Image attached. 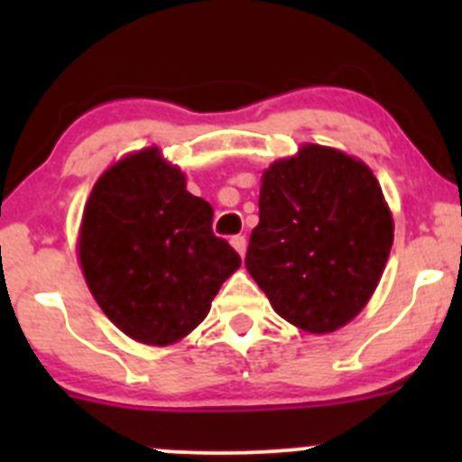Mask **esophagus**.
I'll return each instance as SVG.
<instances>
[{"label":"esophagus","instance_id":"esophagus-1","mask_svg":"<svg viewBox=\"0 0 462 462\" xmlns=\"http://www.w3.org/2000/svg\"><path fill=\"white\" fill-rule=\"evenodd\" d=\"M230 244H232V248H235L236 253H239L241 257H244L245 250H248V241H245V236L244 235H235L230 239Z\"/></svg>","mask_w":462,"mask_h":462}]
</instances>
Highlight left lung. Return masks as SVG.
I'll list each match as a JSON object with an SVG mask.
<instances>
[{"label": "left lung", "mask_w": 462, "mask_h": 462, "mask_svg": "<svg viewBox=\"0 0 462 462\" xmlns=\"http://www.w3.org/2000/svg\"><path fill=\"white\" fill-rule=\"evenodd\" d=\"M391 244L393 218L374 171L306 144L263 171L245 268L283 319L330 333L371 300Z\"/></svg>", "instance_id": "left-lung-1"}]
</instances>
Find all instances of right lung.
<instances>
[{
  "label": "right lung",
  "instance_id": "obj_1",
  "mask_svg": "<svg viewBox=\"0 0 462 462\" xmlns=\"http://www.w3.org/2000/svg\"><path fill=\"white\" fill-rule=\"evenodd\" d=\"M212 214L156 147L97 179L82 217L80 263L88 291L125 335L165 346L205 319L241 265L236 250L212 232Z\"/></svg>",
  "mask_w": 462,
  "mask_h": 462
}]
</instances>
